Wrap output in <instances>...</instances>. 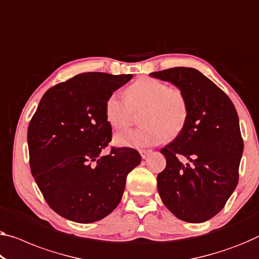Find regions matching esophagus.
Segmentation results:
<instances>
[{"label": "esophagus", "mask_w": 259, "mask_h": 259, "mask_svg": "<svg viewBox=\"0 0 259 259\" xmlns=\"http://www.w3.org/2000/svg\"><path fill=\"white\" fill-rule=\"evenodd\" d=\"M150 154H152V150H140V155L143 160H146V158L148 157Z\"/></svg>", "instance_id": "1"}]
</instances>
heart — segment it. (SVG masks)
Segmentation results:
<instances>
[{
    "instance_id": "obj_1",
    "label": "heart",
    "mask_w": 259,
    "mask_h": 259,
    "mask_svg": "<svg viewBox=\"0 0 259 259\" xmlns=\"http://www.w3.org/2000/svg\"><path fill=\"white\" fill-rule=\"evenodd\" d=\"M124 98L118 93L106 98L104 113L107 124L122 131L132 121V111L145 112L141 116V128L114 135V143L130 148H145L164 142L180 135L188 121L189 106L181 90L153 77H141L125 91Z\"/></svg>"
}]
</instances>
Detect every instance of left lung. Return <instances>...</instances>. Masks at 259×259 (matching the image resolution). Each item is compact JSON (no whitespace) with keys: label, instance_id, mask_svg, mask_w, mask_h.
<instances>
[{"label":"left lung","instance_id":"8db88e82","mask_svg":"<svg viewBox=\"0 0 259 259\" xmlns=\"http://www.w3.org/2000/svg\"><path fill=\"white\" fill-rule=\"evenodd\" d=\"M150 76L172 83L189 106L184 130L161 149L166 165L157 176L158 193L175 217L191 224L205 222L224 208L238 182L243 140L236 109L194 68L175 67ZM181 156L189 162L182 163Z\"/></svg>","mask_w":259,"mask_h":259}]
</instances>
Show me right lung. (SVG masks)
<instances>
[{
  "label": "right lung",
  "mask_w": 259,
  "mask_h": 259,
  "mask_svg": "<svg viewBox=\"0 0 259 259\" xmlns=\"http://www.w3.org/2000/svg\"><path fill=\"white\" fill-rule=\"evenodd\" d=\"M132 74L83 73L47 90L27 130L31 172L50 207L90 224L121 200L126 177L141 162L132 148H112L104 105Z\"/></svg>",
  "instance_id": "right-lung-1"
}]
</instances>
